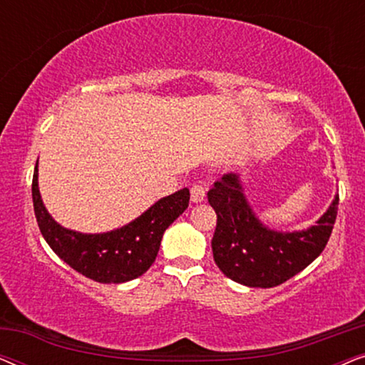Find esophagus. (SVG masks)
Segmentation results:
<instances>
[{"label":"esophagus","instance_id":"obj_1","mask_svg":"<svg viewBox=\"0 0 365 365\" xmlns=\"http://www.w3.org/2000/svg\"><path fill=\"white\" fill-rule=\"evenodd\" d=\"M204 197H206V187H204L202 182L194 184L191 187V201L192 202H202Z\"/></svg>","mask_w":365,"mask_h":365}]
</instances>
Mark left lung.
<instances>
[{"instance_id": "8db88e82", "label": "left lung", "mask_w": 365, "mask_h": 365, "mask_svg": "<svg viewBox=\"0 0 365 365\" xmlns=\"http://www.w3.org/2000/svg\"><path fill=\"white\" fill-rule=\"evenodd\" d=\"M217 214L214 261L222 274L247 287H276L306 269L324 251L337 217L339 196L316 224L282 232L264 226L244 194L236 173L224 174L207 192Z\"/></svg>"}]
</instances>
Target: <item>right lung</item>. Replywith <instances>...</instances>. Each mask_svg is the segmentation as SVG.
<instances>
[{"label": "right lung", "mask_w": 365, "mask_h": 365, "mask_svg": "<svg viewBox=\"0 0 365 365\" xmlns=\"http://www.w3.org/2000/svg\"><path fill=\"white\" fill-rule=\"evenodd\" d=\"M33 206L44 241L74 271L96 282L121 284L143 276L153 266L163 234L189 206V189L159 199L126 226L109 232L84 234L63 227L44 207L33 174Z\"/></svg>", "instance_id": "obj_1"}]
</instances>
